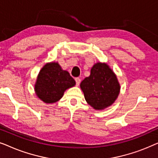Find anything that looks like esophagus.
Returning a JSON list of instances; mask_svg holds the SVG:
<instances>
[{"label": "esophagus", "instance_id": "obj_1", "mask_svg": "<svg viewBox=\"0 0 158 158\" xmlns=\"http://www.w3.org/2000/svg\"><path fill=\"white\" fill-rule=\"evenodd\" d=\"M75 83H76V85H79V84L81 83V78L79 77H75Z\"/></svg>", "mask_w": 158, "mask_h": 158}]
</instances>
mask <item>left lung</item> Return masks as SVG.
<instances>
[{
	"label": "left lung",
	"mask_w": 158,
	"mask_h": 158,
	"mask_svg": "<svg viewBox=\"0 0 158 158\" xmlns=\"http://www.w3.org/2000/svg\"><path fill=\"white\" fill-rule=\"evenodd\" d=\"M85 101L95 109H103L113 103L118 96L120 86L116 76L105 63H97L89 77L81 83Z\"/></svg>",
	"instance_id": "obj_1"
}]
</instances>
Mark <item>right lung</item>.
<instances>
[{
  "instance_id": "1",
  "label": "right lung",
  "mask_w": 158,
  "mask_h": 158,
  "mask_svg": "<svg viewBox=\"0 0 158 158\" xmlns=\"http://www.w3.org/2000/svg\"><path fill=\"white\" fill-rule=\"evenodd\" d=\"M75 85L70 73L62 70L56 62L47 63L40 70L35 84V91L41 100L47 103L57 102L64 90Z\"/></svg>"
}]
</instances>
